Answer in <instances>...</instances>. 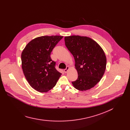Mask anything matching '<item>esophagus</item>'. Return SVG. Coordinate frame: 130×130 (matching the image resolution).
Segmentation results:
<instances>
[{"mask_svg": "<svg viewBox=\"0 0 130 130\" xmlns=\"http://www.w3.org/2000/svg\"><path fill=\"white\" fill-rule=\"evenodd\" d=\"M69 69V67H68V66H67L66 67V69H64V72H65V73H66L67 72V71L68 70V69Z\"/></svg>", "mask_w": 130, "mask_h": 130, "instance_id": "34e87169", "label": "esophagus"}]
</instances>
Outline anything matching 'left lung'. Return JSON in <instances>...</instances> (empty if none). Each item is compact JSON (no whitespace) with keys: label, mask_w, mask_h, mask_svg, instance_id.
Listing matches in <instances>:
<instances>
[{"label":"left lung","mask_w":130,"mask_h":130,"mask_svg":"<svg viewBox=\"0 0 130 130\" xmlns=\"http://www.w3.org/2000/svg\"><path fill=\"white\" fill-rule=\"evenodd\" d=\"M65 43L75 60L78 77L74 87L85 91L94 87L102 78L106 65L105 54L100 45L87 36H65Z\"/></svg>","instance_id":"8db88e82"}]
</instances>
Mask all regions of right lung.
<instances>
[{
  "mask_svg": "<svg viewBox=\"0 0 130 130\" xmlns=\"http://www.w3.org/2000/svg\"><path fill=\"white\" fill-rule=\"evenodd\" d=\"M62 36H42L30 41L23 50L22 65L24 75L36 90L46 92L56 85L62 73L55 68L51 52Z\"/></svg>",
  "mask_w": 130,
  "mask_h": 130,
  "instance_id": "1",
  "label": "right lung"
}]
</instances>
